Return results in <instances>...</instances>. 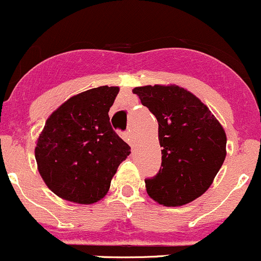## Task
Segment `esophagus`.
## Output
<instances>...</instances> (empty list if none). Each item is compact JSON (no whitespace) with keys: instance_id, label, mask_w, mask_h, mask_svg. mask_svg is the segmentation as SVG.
Listing matches in <instances>:
<instances>
[{"instance_id":"1","label":"esophagus","mask_w":261,"mask_h":261,"mask_svg":"<svg viewBox=\"0 0 261 261\" xmlns=\"http://www.w3.org/2000/svg\"><path fill=\"white\" fill-rule=\"evenodd\" d=\"M121 136H122V139L126 141L128 145L131 146V147H134V140H133V137H131L130 134H128V133H124V134L121 135Z\"/></svg>"}]
</instances>
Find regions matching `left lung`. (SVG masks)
<instances>
[{
  "instance_id": "left-lung-1",
  "label": "left lung",
  "mask_w": 261,
  "mask_h": 261,
  "mask_svg": "<svg viewBox=\"0 0 261 261\" xmlns=\"http://www.w3.org/2000/svg\"><path fill=\"white\" fill-rule=\"evenodd\" d=\"M133 93L158 121L162 168L146 190L160 205L178 207L206 193L226 158L227 136L195 94L175 85L136 87Z\"/></svg>"
}]
</instances>
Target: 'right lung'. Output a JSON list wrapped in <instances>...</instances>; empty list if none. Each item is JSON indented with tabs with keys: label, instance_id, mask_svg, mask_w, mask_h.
Masks as SVG:
<instances>
[{
	"label": "right lung",
	"instance_id": "obj_1",
	"mask_svg": "<svg viewBox=\"0 0 261 261\" xmlns=\"http://www.w3.org/2000/svg\"><path fill=\"white\" fill-rule=\"evenodd\" d=\"M119 91L101 86L68 98L39 134L34 151L39 174L66 201L91 205L103 199L130 154L108 115Z\"/></svg>",
	"mask_w": 261,
	"mask_h": 261
}]
</instances>
